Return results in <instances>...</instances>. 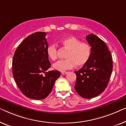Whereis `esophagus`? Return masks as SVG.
Masks as SVG:
<instances>
[{"mask_svg":"<svg viewBox=\"0 0 126 126\" xmlns=\"http://www.w3.org/2000/svg\"><path fill=\"white\" fill-rule=\"evenodd\" d=\"M62 74L63 75H65V74H67V72H66V71H63V72H62Z\"/></svg>","mask_w":126,"mask_h":126,"instance_id":"1","label":"esophagus"}]
</instances>
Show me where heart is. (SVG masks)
Masks as SVG:
<instances>
[{
	"label": "heart",
	"instance_id": "heart-1",
	"mask_svg": "<svg viewBox=\"0 0 126 126\" xmlns=\"http://www.w3.org/2000/svg\"><path fill=\"white\" fill-rule=\"evenodd\" d=\"M61 43L65 48L68 49L66 58L54 64V68L60 71L70 70L77 65L78 67L84 65L87 62L91 55V47L86 43L81 42L75 37L70 36L63 38ZM47 54L52 61L58 58V48L54 44L47 48Z\"/></svg>",
	"mask_w": 126,
	"mask_h": 126
}]
</instances>
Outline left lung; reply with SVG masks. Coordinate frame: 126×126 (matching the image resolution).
I'll use <instances>...</instances> for the list:
<instances>
[{
	"label": "left lung",
	"mask_w": 126,
	"mask_h": 126,
	"mask_svg": "<svg viewBox=\"0 0 126 126\" xmlns=\"http://www.w3.org/2000/svg\"><path fill=\"white\" fill-rule=\"evenodd\" d=\"M91 46L89 60L78 71L75 90L83 98L98 96L107 87L112 71V60L110 51L102 39L91 33L86 36Z\"/></svg>",
	"instance_id": "1"
}]
</instances>
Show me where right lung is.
I'll use <instances>...</instances> for the list:
<instances>
[{"mask_svg":"<svg viewBox=\"0 0 126 126\" xmlns=\"http://www.w3.org/2000/svg\"><path fill=\"white\" fill-rule=\"evenodd\" d=\"M46 35L36 32L29 35L16 49L12 61V74L19 90L26 97L36 100L45 99L61 75L57 70L46 72L51 63Z\"/></svg>","mask_w":126,"mask_h":126,"instance_id":"1","label":"right lung"}]
</instances>
